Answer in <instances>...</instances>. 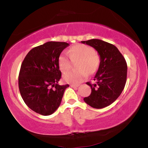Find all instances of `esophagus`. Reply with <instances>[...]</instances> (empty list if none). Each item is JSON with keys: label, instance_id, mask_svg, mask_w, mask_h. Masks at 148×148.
Wrapping results in <instances>:
<instances>
[{"label": "esophagus", "instance_id": "1", "mask_svg": "<svg viewBox=\"0 0 148 148\" xmlns=\"http://www.w3.org/2000/svg\"><path fill=\"white\" fill-rule=\"evenodd\" d=\"M71 87H72V88H77V87H78L79 86L78 85H74V84H71Z\"/></svg>", "mask_w": 148, "mask_h": 148}]
</instances>
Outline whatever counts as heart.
I'll return each instance as SVG.
<instances>
[{"label":"heart","mask_w":148,"mask_h":148,"mask_svg":"<svg viewBox=\"0 0 148 148\" xmlns=\"http://www.w3.org/2000/svg\"><path fill=\"white\" fill-rule=\"evenodd\" d=\"M66 52H63L58 58V66L62 72L68 71L71 67L70 57L72 60L79 59L77 65L78 71L67 72L63 75V79L66 83L79 84L83 82L89 73H94L97 71L100 64L99 55L94 52V49L87 45L77 44L72 46ZM70 57H69V56Z\"/></svg>","instance_id":"b5f03b06"}]
</instances>
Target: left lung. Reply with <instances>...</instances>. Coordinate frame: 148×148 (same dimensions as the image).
Masks as SVG:
<instances>
[{"label":"left lung","instance_id":"obj_1","mask_svg":"<svg viewBox=\"0 0 148 148\" xmlns=\"http://www.w3.org/2000/svg\"><path fill=\"white\" fill-rule=\"evenodd\" d=\"M82 43L96 49L101 61L93 79L96 83L87 82L91 93L84 100L94 108H103L113 103L123 90L127 80V62L118 49L108 42L91 39Z\"/></svg>","mask_w":148,"mask_h":148}]
</instances>
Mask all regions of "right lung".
<instances>
[{
	"label": "right lung",
	"mask_w": 148,
	"mask_h": 148,
	"mask_svg": "<svg viewBox=\"0 0 148 148\" xmlns=\"http://www.w3.org/2000/svg\"><path fill=\"white\" fill-rule=\"evenodd\" d=\"M66 42H47L30 51L22 62L19 74V89L27 106L43 116L56 111L69 84L60 86L61 72L58 58Z\"/></svg>",
	"instance_id": "1"
}]
</instances>
